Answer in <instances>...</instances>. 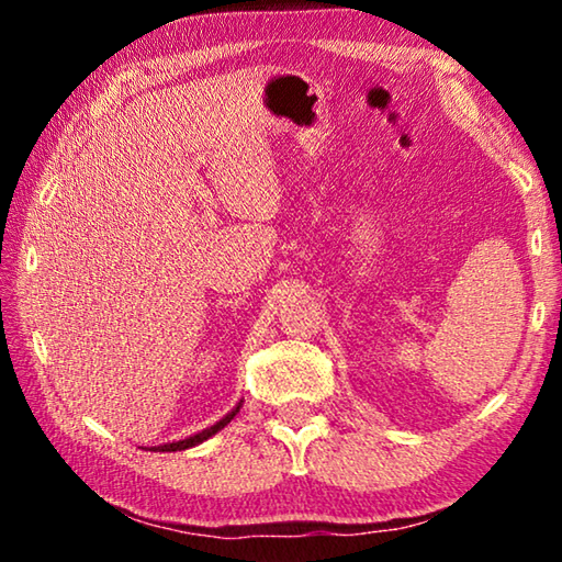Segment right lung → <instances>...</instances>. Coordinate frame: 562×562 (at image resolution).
Instances as JSON below:
<instances>
[{"mask_svg": "<svg viewBox=\"0 0 562 562\" xmlns=\"http://www.w3.org/2000/svg\"><path fill=\"white\" fill-rule=\"evenodd\" d=\"M240 406H243V402H237V404L233 406V412H227V414L221 418V422H215L213 426H207V429L198 431V434H193V436H188V439L173 441V443H160V446H150V451H186V449H193V446H198V443L207 441V439H211V436H215L217 431L225 429V426L231 424L233 418H235V414L240 412Z\"/></svg>", "mask_w": 562, "mask_h": 562, "instance_id": "add662e5", "label": "right lung"}]
</instances>
